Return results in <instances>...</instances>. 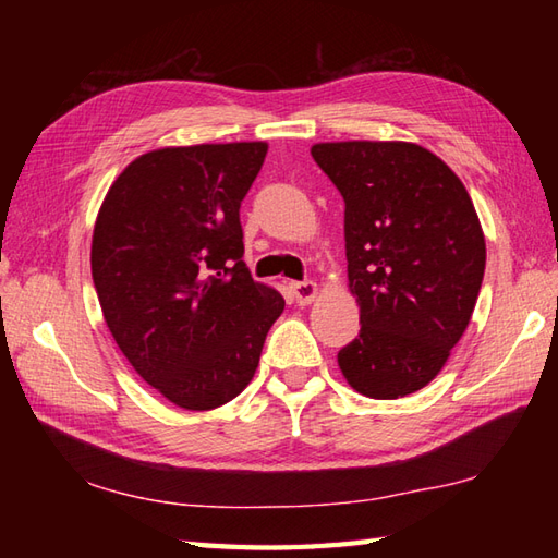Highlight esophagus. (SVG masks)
<instances>
[{
	"mask_svg": "<svg viewBox=\"0 0 558 558\" xmlns=\"http://www.w3.org/2000/svg\"><path fill=\"white\" fill-rule=\"evenodd\" d=\"M290 290H292V294H294V300H298V304H300V306H306V304H312V302L316 300V294H318V288H316V282H312V280L292 282V286H290Z\"/></svg>",
	"mask_w": 558,
	"mask_h": 558,
	"instance_id": "34e87169",
	"label": "esophagus"
}]
</instances>
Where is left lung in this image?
<instances>
[{
	"mask_svg": "<svg viewBox=\"0 0 558 558\" xmlns=\"http://www.w3.org/2000/svg\"><path fill=\"white\" fill-rule=\"evenodd\" d=\"M312 156L345 201L360 304L340 372L366 398L410 396L444 369L475 312L487 264L477 210L458 174L408 141L316 144Z\"/></svg>",
	"mask_w": 558,
	"mask_h": 558,
	"instance_id": "obj_1",
	"label": "left lung"
}]
</instances>
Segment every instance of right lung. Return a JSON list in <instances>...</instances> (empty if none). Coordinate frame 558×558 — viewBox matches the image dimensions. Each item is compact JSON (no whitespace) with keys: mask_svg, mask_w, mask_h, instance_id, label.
I'll return each instance as SVG.
<instances>
[{"mask_svg":"<svg viewBox=\"0 0 558 558\" xmlns=\"http://www.w3.org/2000/svg\"><path fill=\"white\" fill-rule=\"evenodd\" d=\"M266 153L264 141L150 150L100 206L90 270L105 324L177 408L204 412L240 396L286 310L242 260L240 206Z\"/></svg>","mask_w":558,"mask_h":558,"instance_id":"add662e5","label":"right lung"}]
</instances>
